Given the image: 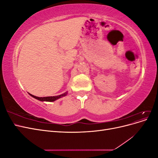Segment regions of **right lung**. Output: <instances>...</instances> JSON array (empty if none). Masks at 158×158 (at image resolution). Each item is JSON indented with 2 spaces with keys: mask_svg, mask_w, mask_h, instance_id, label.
I'll return each mask as SVG.
<instances>
[{
  "mask_svg": "<svg viewBox=\"0 0 158 158\" xmlns=\"http://www.w3.org/2000/svg\"><path fill=\"white\" fill-rule=\"evenodd\" d=\"M66 94H67V93L66 92V93L62 94V95H56V96H50V97H44V98L37 97V96H35V95H33L30 94V95H31V96H32L33 98H35L38 100H40V101H42V102H54V101H55V100L58 99L59 98H60L62 97L65 96Z\"/></svg>",
  "mask_w": 158,
  "mask_h": 158,
  "instance_id": "add662e5",
  "label": "right lung"
}]
</instances>
